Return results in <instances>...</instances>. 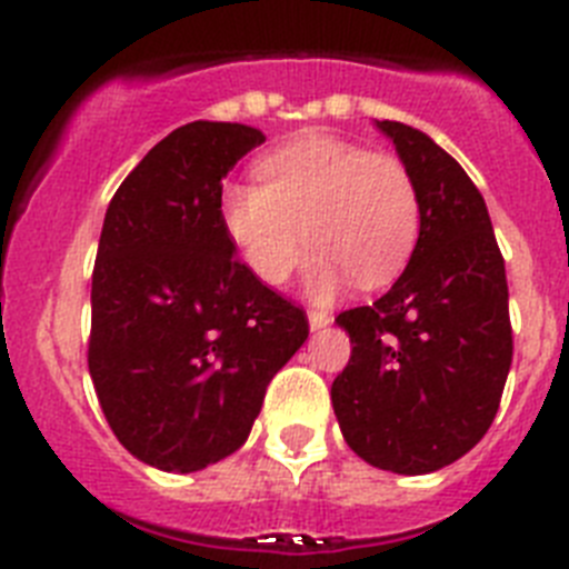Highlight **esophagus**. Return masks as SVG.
I'll list each match as a JSON object with an SVG mask.
<instances>
[{"label":"esophagus","mask_w":569,"mask_h":569,"mask_svg":"<svg viewBox=\"0 0 569 569\" xmlns=\"http://www.w3.org/2000/svg\"><path fill=\"white\" fill-rule=\"evenodd\" d=\"M308 321H310V328H313V330H321V328H328L330 321H333V316L325 313V310H310V313H308Z\"/></svg>","instance_id":"1"}]
</instances>
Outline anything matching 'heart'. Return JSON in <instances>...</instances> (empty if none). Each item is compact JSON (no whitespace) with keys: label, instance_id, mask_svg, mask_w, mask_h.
<instances>
[{"label":"heart","instance_id":"b5f03b06","mask_svg":"<svg viewBox=\"0 0 569 569\" xmlns=\"http://www.w3.org/2000/svg\"><path fill=\"white\" fill-rule=\"evenodd\" d=\"M256 173L261 184H224L219 216L241 261L264 284H284L308 244L319 250L308 270L316 299H330L350 279L381 288L407 268L419 244L421 196L401 159L305 133L270 150Z\"/></svg>","mask_w":569,"mask_h":569}]
</instances>
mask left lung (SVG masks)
<instances>
[{"mask_svg": "<svg viewBox=\"0 0 569 569\" xmlns=\"http://www.w3.org/2000/svg\"><path fill=\"white\" fill-rule=\"evenodd\" d=\"M376 128L419 184L421 233L393 288L336 319L353 353L330 399L359 459L421 476L461 459L496 419L512 361L507 276L465 168L410 124Z\"/></svg>", "mask_w": 569, "mask_h": 569, "instance_id": "8db88e82", "label": "left lung"}]
</instances>
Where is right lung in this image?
Returning a JSON list of instances; mask_svg holds the SVG:
<instances>
[{"instance_id":"add662e5","label":"right lung","mask_w":569,"mask_h":569,"mask_svg":"<svg viewBox=\"0 0 569 569\" xmlns=\"http://www.w3.org/2000/svg\"><path fill=\"white\" fill-rule=\"evenodd\" d=\"M264 133L190 122L164 136L104 213L90 290L88 367L130 456L196 472L250 436L270 379L305 345V310L236 259L222 179Z\"/></svg>"}]
</instances>
